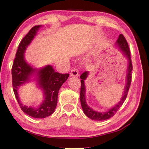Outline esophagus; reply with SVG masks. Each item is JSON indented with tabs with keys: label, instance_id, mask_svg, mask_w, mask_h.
Here are the masks:
<instances>
[{
	"label": "esophagus",
	"instance_id": "esophagus-1",
	"mask_svg": "<svg viewBox=\"0 0 149 149\" xmlns=\"http://www.w3.org/2000/svg\"><path fill=\"white\" fill-rule=\"evenodd\" d=\"M79 75V72L76 68H73L71 72H70V76L75 77V76H78Z\"/></svg>",
	"mask_w": 149,
	"mask_h": 149
}]
</instances>
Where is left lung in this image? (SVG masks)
<instances>
[{
  "mask_svg": "<svg viewBox=\"0 0 149 149\" xmlns=\"http://www.w3.org/2000/svg\"><path fill=\"white\" fill-rule=\"evenodd\" d=\"M116 44L119 47L120 50H122L123 54H124L126 58L128 59V68H127V83L125 87V90L123 91V97L121 99V100L116 104L115 106L110 109L108 111L105 113H100L98 111H95L92 109L87 105L86 102V99H85V91L86 88L84 86V80L86 79L88 77L89 72L86 71L83 72L81 75V91H80V100L82 108H83V111L85 115H86L88 118L93 120H98V121H101V120H104L111 118L112 116L115 115V114L117 112V111L119 109L120 107L122 106V104L124 102V101L127 97L128 91L130 88V85L132 79V65L131 59V52L129 50V47L128 45V43L127 40H125V37L123 36V34H120L118 38L116 41Z\"/></svg>",
  "mask_w": 149,
  "mask_h": 149,
  "instance_id": "obj_1",
  "label": "left lung"
}]
</instances>
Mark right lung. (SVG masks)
Instances as JSON below:
<instances>
[{
    "label": "right lung",
    "mask_w": 149,
    "mask_h": 149,
    "mask_svg": "<svg viewBox=\"0 0 149 149\" xmlns=\"http://www.w3.org/2000/svg\"><path fill=\"white\" fill-rule=\"evenodd\" d=\"M40 26L31 29L19 44L12 66V84L16 99L21 109L27 115L36 118H44L54 111L58 102V95L62 84L69 77L68 74H62L54 72L51 65L37 70L29 65L24 58V52L32 42ZM37 75L38 84L43 90L45 99L37 109L24 106L18 97L17 89L22 84L29 81L33 74Z\"/></svg>",
    "instance_id": "1"
}]
</instances>
